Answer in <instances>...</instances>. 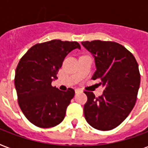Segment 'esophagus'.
<instances>
[{
  "label": "esophagus",
  "mask_w": 148,
  "mask_h": 148,
  "mask_svg": "<svg viewBox=\"0 0 148 148\" xmlns=\"http://www.w3.org/2000/svg\"><path fill=\"white\" fill-rule=\"evenodd\" d=\"M79 92H82V90L79 89V88H77V89H75V93H76V94H77V93H79Z\"/></svg>",
  "instance_id": "34e87169"
}]
</instances>
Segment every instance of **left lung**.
Masks as SVG:
<instances>
[{
	"label": "left lung",
	"instance_id": "obj_1",
	"mask_svg": "<svg viewBox=\"0 0 148 148\" xmlns=\"http://www.w3.org/2000/svg\"><path fill=\"white\" fill-rule=\"evenodd\" d=\"M95 58L93 80H100L103 95L95 97L84 91L88 101L84 114L88 124L100 131H110L121 124L135 105L140 75L135 58L124 46L112 41L81 42Z\"/></svg>",
	"mask_w": 148,
	"mask_h": 148
}]
</instances>
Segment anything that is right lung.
I'll use <instances>...</instances> for the list:
<instances>
[{
    "label": "right lung",
    "instance_id": "add662e5",
    "mask_svg": "<svg viewBox=\"0 0 148 148\" xmlns=\"http://www.w3.org/2000/svg\"><path fill=\"white\" fill-rule=\"evenodd\" d=\"M77 48L81 46L76 41L52 40L35 45L20 60L14 78L18 103L35 126L52 127L64 118L74 90L62 91L52 87L51 82L58 78L65 57Z\"/></svg>",
    "mask_w": 148,
    "mask_h": 148
}]
</instances>
